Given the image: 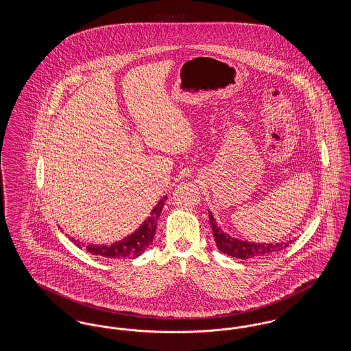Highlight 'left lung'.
<instances>
[{
  "label": "left lung",
  "mask_w": 351,
  "mask_h": 351,
  "mask_svg": "<svg viewBox=\"0 0 351 351\" xmlns=\"http://www.w3.org/2000/svg\"><path fill=\"white\" fill-rule=\"evenodd\" d=\"M209 221L212 225L213 237H215L218 250L226 255L235 256L238 259H254V258L267 256L274 252L283 250L289 246V243L293 242L292 239L287 242H280V243H255V242L242 241V239L234 238L228 233H223L210 212H209Z\"/></svg>",
  "instance_id": "left-lung-1"
}]
</instances>
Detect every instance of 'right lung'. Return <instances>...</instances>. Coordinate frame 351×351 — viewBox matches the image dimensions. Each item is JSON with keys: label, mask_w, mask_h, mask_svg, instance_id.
Listing matches in <instances>:
<instances>
[{"label": "right lung", "mask_w": 351, "mask_h": 351, "mask_svg": "<svg viewBox=\"0 0 351 351\" xmlns=\"http://www.w3.org/2000/svg\"><path fill=\"white\" fill-rule=\"evenodd\" d=\"M167 200V196H165L162 200L158 201V204L151 210L150 217L145 219L142 225L134 232V233L125 237L123 239L117 241L112 245H88L85 249L88 252L93 255H99L102 258L109 259H133L142 255L145 251L150 247L154 239V235L156 232V222L162 213V209L165 206V202ZM71 241L77 246L84 247L83 242L79 239L71 238Z\"/></svg>", "instance_id": "obj_1"}]
</instances>
